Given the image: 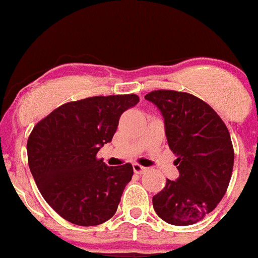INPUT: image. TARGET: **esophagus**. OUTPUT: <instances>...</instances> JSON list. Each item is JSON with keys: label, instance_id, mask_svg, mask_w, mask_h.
<instances>
[{"label": "esophagus", "instance_id": "34e87169", "mask_svg": "<svg viewBox=\"0 0 258 258\" xmlns=\"http://www.w3.org/2000/svg\"><path fill=\"white\" fill-rule=\"evenodd\" d=\"M134 171L136 172V174H144V172L147 171V167L141 166V165L139 164H134Z\"/></svg>", "mask_w": 258, "mask_h": 258}]
</instances>
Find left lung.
I'll list each match as a JSON object with an SVG mask.
<instances>
[{"mask_svg":"<svg viewBox=\"0 0 258 258\" xmlns=\"http://www.w3.org/2000/svg\"><path fill=\"white\" fill-rule=\"evenodd\" d=\"M145 99L164 117L179 170V177L167 179L152 198L155 212L174 226L197 223L218 206L229 185L234 152L228 128L209 104L192 94L154 91Z\"/></svg>","mask_w":258,"mask_h":258,"instance_id":"left-lung-1","label":"left lung"}]
</instances>
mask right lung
I'll list each match as a JSON object with an SVG mask.
<instances>
[{
    "mask_svg": "<svg viewBox=\"0 0 258 258\" xmlns=\"http://www.w3.org/2000/svg\"><path fill=\"white\" fill-rule=\"evenodd\" d=\"M136 94L91 97L57 107L27 140L29 167L46 203L77 226H98L114 216L131 181V164L107 166L96 157L112 141L121 114Z\"/></svg>",
    "mask_w": 258,
    "mask_h": 258,
    "instance_id": "right-lung-1",
    "label": "right lung"
}]
</instances>
